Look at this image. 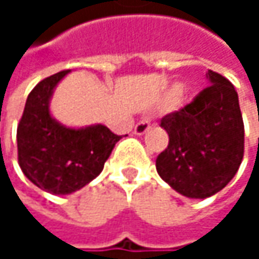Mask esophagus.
<instances>
[{"label": "esophagus", "instance_id": "esophagus-1", "mask_svg": "<svg viewBox=\"0 0 259 259\" xmlns=\"http://www.w3.org/2000/svg\"><path fill=\"white\" fill-rule=\"evenodd\" d=\"M151 127V121L148 120V118H144V120H141L136 126H135V133L136 135H144L145 132H148Z\"/></svg>", "mask_w": 259, "mask_h": 259}]
</instances>
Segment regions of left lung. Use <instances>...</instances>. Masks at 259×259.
<instances>
[{
    "instance_id": "obj_1",
    "label": "left lung",
    "mask_w": 259,
    "mask_h": 259,
    "mask_svg": "<svg viewBox=\"0 0 259 259\" xmlns=\"http://www.w3.org/2000/svg\"><path fill=\"white\" fill-rule=\"evenodd\" d=\"M210 85L184 108L165 115L168 147L156 169L187 198H208L233 180L244 154V124L234 85L208 70Z\"/></svg>"
}]
</instances>
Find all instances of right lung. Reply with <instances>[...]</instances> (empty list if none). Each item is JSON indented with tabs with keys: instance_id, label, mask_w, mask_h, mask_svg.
<instances>
[{
	"instance_id": "add662e5",
	"label": "right lung",
	"mask_w": 259,
	"mask_h": 259,
	"mask_svg": "<svg viewBox=\"0 0 259 259\" xmlns=\"http://www.w3.org/2000/svg\"><path fill=\"white\" fill-rule=\"evenodd\" d=\"M69 73L40 80L28 94L18 124V162L31 183L54 195H66L94 180L121 136L102 124L67 129L49 114L55 85Z\"/></svg>"
}]
</instances>
